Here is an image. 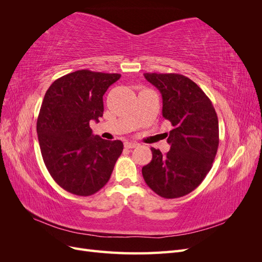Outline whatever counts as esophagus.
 <instances>
[{
  "label": "esophagus",
  "instance_id": "34e87169",
  "mask_svg": "<svg viewBox=\"0 0 262 262\" xmlns=\"http://www.w3.org/2000/svg\"><path fill=\"white\" fill-rule=\"evenodd\" d=\"M138 145L139 144L136 143V142H125V143H124L125 148H134V147H137Z\"/></svg>",
  "mask_w": 262,
  "mask_h": 262
}]
</instances>
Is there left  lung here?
<instances>
[{"instance_id":"obj_1","label":"left lung","mask_w":262,"mask_h":262,"mask_svg":"<svg viewBox=\"0 0 262 262\" xmlns=\"http://www.w3.org/2000/svg\"><path fill=\"white\" fill-rule=\"evenodd\" d=\"M160 91L163 117L172 130L170 149L163 155L150 148L153 158L142 168L146 185L166 199L184 196L199 186L212 167L219 147V120L211 100L190 78L175 73H145Z\"/></svg>"}]
</instances>
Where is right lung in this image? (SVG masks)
I'll return each mask as SVG.
<instances>
[{"instance_id": "obj_1", "label": "right lung", "mask_w": 262, "mask_h": 262, "mask_svg": "<svg viewBox=\"0 0 262 262\" xmlns=\"http://www.w3.org/2000/svg\"><path fill=\"white\" fill-rule=\"evenodd\" d=\"M120 77L78 70L55 80L46 92L37 120L39 145L51 177L68 192L96 193L122 153L121 141L94 136L90 126L102 117V96Z\"/></svg>"}]
</instances>
